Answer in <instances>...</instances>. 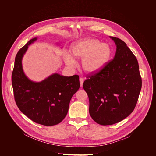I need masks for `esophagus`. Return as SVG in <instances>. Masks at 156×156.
Here are the masks:
<instances>
[{
	"label": "esophagus",
	"instance_id": "esophagus-1",
	"mask_svg": "<svg viewBox=\"0 0 156 156\" xmlns=\"http://www.w3.org/2000/svg\"><path fill=\"white\" fill-rule=\"evenodd\" d=\"M83 82H84L83 78H80V86H83Z\"/></svg>",
	"mask_w": 156,
	"mask_h": 156
}]
</instances>
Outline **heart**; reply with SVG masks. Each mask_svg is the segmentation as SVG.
Here are the masks:
<instances>
[{
	"label": "heart",
	"mask_w": 156,
	"mask_h": 156,
	"mask_svg": "<svg viewBox=\"0 0 156 156\" xmlns=\"http://www.w3.org/2000/svg\"><path fill=\"white\" fill-rule=\"evenodd\" d=\"M70 54L73 58H82L81 66L86 72L94 73L101 70L110 62L113 50L109 44H101L98 39L86 38L72 44ZM65 62L70 66L76 65L70 55L66 56Z\"/></svg>",
	"instance_id": "heart-1"
}]
</instances>
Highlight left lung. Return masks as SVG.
<instances>
[{"instance_id":"1","label":"left lung","mask_w":156,"mask_h":156,"mask_svg":"<svg viewBox=\"0 0 156 156\" xmlns=\"http://www.w3.org/2000/svg\"><path fill=\"white\" fill-rule=\"evenodd\" d=\"M110 38L117 46L114 58L88 76L83 85L90 100V114L101 125H113L127 117L136 107L142 86L135 55L124 41Z\"/></svg>"}]
</instances>
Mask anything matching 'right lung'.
Returning <instances> with one entry per match:
<instances>
[{
	"label": "right lung",
	"instance_id": "right-lung-1",
	"mask_svg": "<svg viewBox=\"0 0 156 156\" xmlns=\"http://www.w3.org/2000/svg\"><path fill=\"white\" fill-rule=\"evenodd\" d=\"M36 39L30 40L16 55L12 74L13 95L18 108L30 119L42 125L53 126L67 114L70 100L80 88L79 76L55 73L41 82L30 80L23 71L21 59Z\"/></svg>",
	"mask_w": 156,
	"mask_h": 156
}]
</instances>
